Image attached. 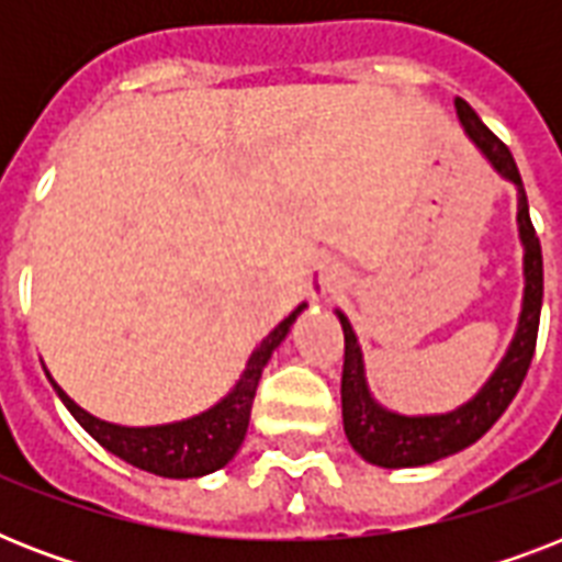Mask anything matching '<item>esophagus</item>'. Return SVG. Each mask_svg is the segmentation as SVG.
<instances>
[{"label":"esophagus","instance_id":"34e87169","mask_svg":"<svg viewBox=\"0 0 562 562\" xmlns=\"http://www.w3.org/2000/svg\"><path fill=\"white\" fill-rule=\"evenodd\" d=\"M344 271L335 262H317L308 273V294L315 300H326L341 289Z\"/></svg>","mask_w":562,"mask_h":562}]
</instances>
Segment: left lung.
<instances>
[{
	"label": "left lung",
	"mask_w": 562,
	"mask_h": 562,
	"mask_svg": "<svg viewBox=\"0 0 562 562\" xmlns=\"http://www.w3.org/2000/svg\"><path fill=\"white\" fill-rule=\"evenodd\" d=\"M461 125L475 145H479L484 157L493 162V169L516 183L519 192V236L525 245V303L522 317H519V329L510 344V350L490 375V382L475 393V400L461 405L458 411L449 414H437V417H402L391 411L379 408L368 391L364 382V364H361V350L352 333L350 321L338 312L344 329V373H341V411H344V431L347 440L364 461L375 467H387V470H400V467H423V463H435L446 454H454L472 446L479 437H484L493 428L507 405L522 387L528 368H531L533 350H537V329H540V312H542V250L537 229L531 224V212H528V198H525L522 178L516 169V160L510 148L490 131L479 119V113L467 104L463 99L454 101Z\"/></svg>",
	"instance_id": "obj_1"
}]
</instances>
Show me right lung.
Listing matches in <instances>:
<instances>
[{"instance_id": "1", "label": "right lung", "mask_w": 562, "mask_h": 562, "mask_svg": "<svg viewBox=\"0 0 562 562\" xmlns=\"http://www.w3.org/2000/svg\"><path fill=\"white\" fill-rule=\"evenodd\" d=\"M303 306H297L259 347L254 350L247 361L245 373L238 384L215 405V408L203 411L198 417L183 419V423H169V426H148V428H127L113 426L104 419L92 417L83 408H78L52 379V387L57 396L64 400L78 423L99 440L108 452H113L122 461L134 463L139 470L162 475V479H198V475H210L221 470L224 463L233 461L238 446L245 440L247 423H250V408H254L256 384L262 368L271 359V352L282 344L289 335L291 324L297 321ZM48 375V373H46Z\"/></svg>"}]
</instances>
